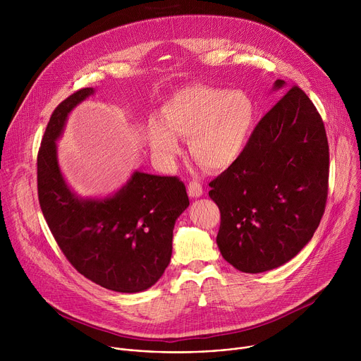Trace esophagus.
Returning a JSON list of instances; mask_svg holds the SVG:
<instances>
[{"label": "esophagus", "instance_id": "obj_1", "mask_svg": "<svg viewBox=\"0 0 361 361\" xmlns=\"http://www.w3.org/2000/svg\"><path fill=\"white\" fill-rule=\"evenodd\" d=\"M187 191H188V195L190 197H201L202 195V185L197 181H190V184L187 185Z\"/></svg>", "mask_w": 361, "mask_h": 361}]
</instances>
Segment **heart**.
<instances>
[{
	"label": "heart",
	"mask_w": 361,
	"mask_h": 361,
	"mask_svg": "<svg viewBox=\"0 0 361 361\" xmlns=\"http://www.w3.org/2000/svg\"><path fill=\"white\" fill-rule=\"evenodd\" d=\"M254 118V104L245 92L212 85L191 87L163 107V124H149L148 141L160 160L173 161L181 149L177 138L188 140L197 164L209 171H223L241 156Z\"/></svg>",
	"instance_id": "heart-1"
}]
</instances>
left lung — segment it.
I'll list each match as a JSON object with an SVG mask.
<instances>
[{
    "mask_svg": "<svg viewBox=\"0 0 361 361\" xmlns=\"http://www.w3.org/2000/svg\"><path fill=\"white\" fill-rule=\"evenodd\" d=\"M277 80L274 88H281ZM329 141L313 101L293 85L257 124L241 156L210 181L217 245L243 273L290 262L312 240L329 194Z\"/></svg>",
    "mask_w": 361,
    "mask_h": 361,
    "instance_id": "1",
    "label": "left lung"
}]
</instances>
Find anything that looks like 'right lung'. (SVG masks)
<instances>
[{
    "label": "right lung",
    "instance_id": "obj_1",
    "mask_svg": "<svg viewBox=\"0 0 361 361\" xmlns=\"http://www.w3.org/2000/svg\"><path fill=\"white\" fill-rule=\"evenodd\" d=\"M92 92L77 90L51 114L37 157L39 207L80 274L113 291L138 293L156 284L170 264L174 224L190 201L178 177L138 171L113 197L73 194L59 167L56 140L68 113Z\"/></svg>",
    "mask_w": 361,
    "mask_h": 361
}]
</instances>
